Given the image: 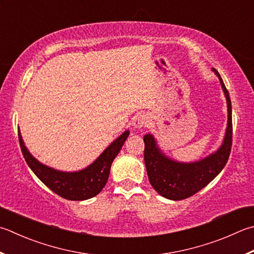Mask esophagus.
Masks as SVG:
<instances>
[{
    "label": "esophagus",
    "instance_id": "esophagus-1",
    "mask_svg": "<svg viewBox=\"0 0 254 254\" xmlns=\"http://www.w3.org/2000/svg\"><path fill=\"white\" fill-rule=\"evenodd\" d=\"M148 124H149V121H148V117L146 115L143 114H139L135 116L132 121V126L136 127V128H142V127H146Z\"/></svg>",
    "mask_w": 254,
    "mask_h": 254
}]
</instances>
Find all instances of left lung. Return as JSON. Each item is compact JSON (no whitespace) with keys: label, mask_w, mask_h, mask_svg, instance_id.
<instances>
[{"label":"left lung","mask_w":254,"mask_h":254,"mask_svg":"<svg viewBox=\"0 0 254 254\" xmlns=\"http://www.w3.org/2000/svg\"><path fill=\"white\" fill-rule=\"evenodd\" d=\"M212 69L218 75L228 104V127L222 146L218 151L200 161L181 164L162 155L151 135L143 137V159L149 183L158 193L167 199L183 200L197 193L221 172L230 156L232 146L231 100L221 76L216 69Z\"/></svg>","instance_id":"left-lung-1"}]
</instances>
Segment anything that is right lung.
<instances>
[{
  "label": "right lung",
  "mask_w": 254,
  "mask_h": 254,
  "mask_svg": "<svg viewBox=\"0 0 254 254\" xmlns=\"http://www.w3.org/2000/svg\"><path fill=\"white\" fill-rule=\"evenodd\" d=\"M128 136L129 131L127 130L112 142V145L107 147L103 154L84 170L63 172L38 162L24 146L22 136L18 131V140L24 159L37 178L60 197L74 201L93 198L102 191L108 180L115 157L121 151Z\"/></svg>",
  "instance_id": "right-lung-1"
}]
</instances>
